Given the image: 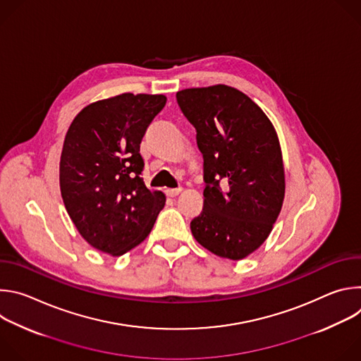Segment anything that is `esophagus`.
Segmentation results:
<instances>
[{
    "instance_id": "1",
    "label": "esophagus",
    "mask_w": 361,
    "mask_h": 361,
    "mask_svg": "<svg viewBox=\"0 0 361 361\" xmlns=\"http://www.w3.org/2000/svg\"><path fill=\"white\" fill-rule=\"evenodd\" d=\"M181 192V188H169V190H166V194L169 195V197H176V195H178Z\"/></svg>"
}]
</instances>
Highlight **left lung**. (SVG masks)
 I'll use <instances>...</instances> for the list:
<instances>
[{
  "label": "left lung",
  "mask_w": 361,
  "mask_h": 361,
  "mask_svg": "<svg viewBox=\"0 0 361 361\" xmlns=\"http://www.w3.org/2000/svg\"><path fill=\"white\" fill-rule=\"evenodd\" d=\"M204 159V207L190 227L209 251L241 260L273 230L286 180L277 133L255 102L219 84L177 92Z\"/></svg>",
  "instance_id": "obj_1"
}]
</instances>
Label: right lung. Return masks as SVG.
<instances>
[{
  "mask_svg": "<svg viewBox=\"0 0 361 361\" xmlns=\"http://www.w3.org/2000/svg\"><path fill=\"white\" fill-rule=\"evenodd\" d=\"M163 94H120L82 109L60 160V188L70 219L94 248L123 255L147 238L166 204L142 178L140 144L166 106Z\"/></svg>",
  "mask_w": 361,
  "mask_h": 361,
  "instance_id": "add662e5",
  "label": "right lung"
}]
</instances>
